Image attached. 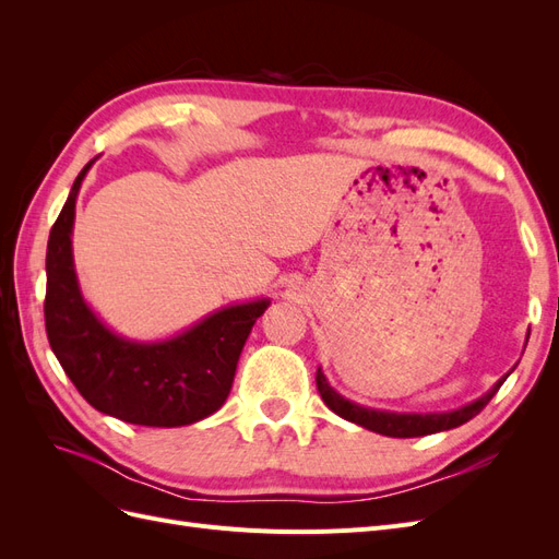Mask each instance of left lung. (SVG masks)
I'll return each instance as SVG.
<instances>
[{
    "label": "left lung",
    "instance_id": "obj_1",
    "mask_svg": "<svg viewBox=\"0 0 559 559\" xmlns=\"http://www.w3.org/2000/svg\"><path fill=\"white\" fill-rule=\"evenodd\" d=\"M511 376V370L506 373L487 394H483L480 399L471 401L462 408L450 411V413H392V411H376V408H366V405L354 403L345 396H341L335 389L329 384L326 376L321 373V368H317V389L321 399L329 405V408L341 415L347 421H354L368 431H376L382 436H392V438H415V436H429V433H438V431H448L454 427H462L464 421H468L471 417H476L485 405L489 403L499 386L503 384V380Z\"/></svg>",
    "mask_w": 559,
    "mask_h": 559
}]
</instances>
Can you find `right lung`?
<instances>
[{
    "mask_svg": "<svg viewBox=\"0 0 559 559\" xmlns=\"http://www.w3.org/2000/svg\"><path fill=\"white\" fill-rule=\"evenodd\" d=\"M95 158L83 167L46 249V333L50 349L95 411L140 427H186L222 408L257 319L270 300L228 306L165 341L114 333L81 294L72 253L76 195Z\"/></svg>",
    "mask_w": 559,
    "mask_h": 559,
    "instance_id": "add662e5",
    "label": "right lung"
}]
</instances>
